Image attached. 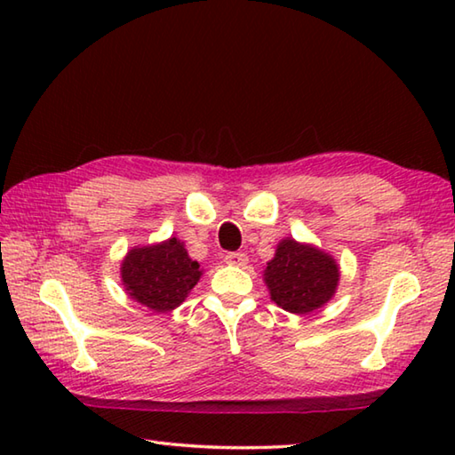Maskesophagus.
Returning <instances> with one entry per match:
<instances>
[{"mask_svg":"<svg viewBox=\"0 0 455 455\" xmlns=\"http://www.w3.org/2000/svg\"><path fill=\"white\" fill-rule=\"evenodd\" d=\"M225 260H227L228 265H233V267H244L246 260H249V257H246L244 252H227Z\"/></svg>","mask_w":455,"mask_h":455,"instance_id":"34e87169","label":"esophagus"}]
</instances>
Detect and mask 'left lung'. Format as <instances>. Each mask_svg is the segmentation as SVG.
Listing matches in <instances>:
<instances>
[{
  "label": "left lung",
  "instance_id": "obj_1",
  "mask_svg": "<svg viewBox=\"0 0 455 455\" xmlns=\"http://www.w3.org/2000/svg\"><path fill=\"white\" fill-rule=\"evenodd\" d=\"M265 283L281 309L307 315L335 295L339 267L327 252L284 238L276 246L275 259L267 263Z\"/></svg>",
  "mask_w": 455,
  "mask_h": 455
}]
</instances>
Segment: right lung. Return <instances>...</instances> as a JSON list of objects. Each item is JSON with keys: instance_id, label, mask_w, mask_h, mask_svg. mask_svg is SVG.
Masks as SVG:
<instances>
[{"instance_id": "add662e5", "label": "right lung", "mask_w": 455, "mask_h": 455, "mask_svg": "<svg viewBox=\"0 0 455 455\" xmlns=\"http://www.w3.org/2000/svg\"><path fill=\"white\" fill-rule=\"evenodd\" d=\"M120 275L130 299L154 313H168L188 297L203 271L188 257L184 243L172 236L164 243L130 251L122 260Z\"/></svg>"}]
</instances>
